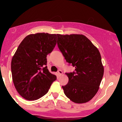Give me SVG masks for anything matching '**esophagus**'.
Wrapping results in <instances>:
<instances>
[{
    "label": "esophagus",
    "mask_w": 122,
    "mask_h": 122,
    "mask_svg": "<svg viewBox=\"0 0 122 122\" xmlns=\"http://www.w3.org/2000/svg\"><path fill=\"white\" fill-rule=\"evenodd\" d=\"M58 74L60 76H61V75L62 74V71H61V70H59L58 71Z\"/></svg>",
    "instance_id": "esophagus-1"
}]
</instances>
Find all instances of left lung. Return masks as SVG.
Returning a JSON list of instances; mask_svg holds the SVG:
<instances>
[{"mask_svg":"<svg viewBox=\"0 0 122 122\" xmlns=\"http://www.w3.org/2000/svg\"><path fill=\"white\" fill-rule=\"evenodd\" d=\"M57 45L65 60L75 67L66 73L68 82L62 86L72 102L84 103L93 99L99 88L104 67L98 49L86 36L57 34Z\"/></svg>","mask_w":122,"mask_h":122,"instance_id":"1","label":"left lung"}]
</instances>
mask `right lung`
Instances as JSON below:
<instances>
[{
  "mask_svg": "<svg viewBox=\"0 0 122 122\" xmlns=\"http://www.w3.org/2000/svg\"><path fill=\"white\" fill-rule=\"evenodd\" d=\"M56 34L37 33L23 39L11 62L12 80L19 94L35 100L47 93L56 77L48 71L46 55L56 44Z\"/></svg>",
  "mask_w": 122,
  "mask_h": 122,
  "instance_id": "obj_1",
  "label": "right lung"
}]
</instances>
